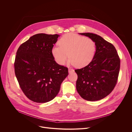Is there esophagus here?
I'll use <instances>...</instances> for the list:
<instances>
[{
	"mask_svg": "<svg viewBox=\"0 0 132 132\" xmlns=\"http://www.w3.org/2000/svg\"><path fill=\"white\" fill-rule=\"evenodd\" d=\"M73 71H74V70H73V69H70V68H69V69H68V72H69V73H71V72H73Z\"/></svg>",
	"mask_w": 132,
	"mask_h": 132,
	"instance_id": "esophagus-1",
	"label": "esophagus"
}]
</instances>
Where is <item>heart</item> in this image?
I'll return each mask as SVG.
<instances>
[{"label": "heart", "instance_id": "b5f03b06", "mask_svg": "<svg viewBox=\"0 0 132 132\" xmlns=\"http://www.w3.org/2000/svg\"><path fill=\"white\" fill-rule=\"evenodd\" d=\"M59 45L52 48V54L56 62L64 65L69 57V63L77 67L88 65L93 59L96 44L92 39L72 33L63 35L59 41Z\"/></svg>", "mask_w": 132, "mask_h": 132}]
</instances>
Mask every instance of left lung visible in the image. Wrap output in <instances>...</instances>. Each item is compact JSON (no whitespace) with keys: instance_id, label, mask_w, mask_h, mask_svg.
I'll return each mask as SVG.
<instances>
[{"instance_id":"obj_1","label":"left lung","mask_w":132,"mask_h":132,"mask_svg":"<svg viewBox=\"0 0 132 132\" xmlns=\"http://www.w3.org/2000/svg\"><path fill=\"white\" fill-rule=\"evenodd\" d=\"M95 42L96 52L92 61L86 67L75 70L78 75L77 91L85 100L94 101L108 96L117 85L120 59L112 44L97 34L83 33Z\"/></svg>"}]
</instances>
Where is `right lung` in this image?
Returning <instances> with one entry per match:
<instances>
[{"label":"right lung","instance_id":"right-lung-1","mask_svg":"<svg viewBox=\"0 0 132 132\" xmlns=\"http://www.w3.org/2000/svg\"><path fill=\"white\" fill-rule=\"evenodd\" d=\"M58 34H36L18 48L14 72L20 87L30 100L45 103L53 100L68 75V68L56 63L52 48Z\"/></svg>","mask_w":132,"mask_h":132}]
</instances>
